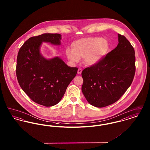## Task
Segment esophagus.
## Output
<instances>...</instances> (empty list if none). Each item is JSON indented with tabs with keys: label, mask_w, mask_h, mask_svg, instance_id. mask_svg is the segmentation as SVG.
Wrapping results in <instances>:
<instances>
[{
	"label": "esophagus",
	"mask_w": 150,
	"mask_h": 150,
	"mask_svg": "<svg viewBox=\"0 0 150 150\" xmlns=\"http://www.w3.org/2000/svg\"><path fill=\"white\" fill-rule=\"evenodd\" d=\"M82 72V69L81 68H79L78 70V74H81Z\"/></svg>",
	"instance_id": "34e87169"
}]
</instances>
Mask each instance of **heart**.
<instances>
[{"label": "heart", "mask_w": 150, "mask_h": 150, "mask_svg": "<svg viewBox=\"0 0 150 150\" xmlns=\"http://www.w3.org/2000/svg\"><path fill=\"white\" fill-rule=\"evenodd\" d=\"M72 49L67 48L66 54L73 63H77L80 58H84L87 64H96L106 54L108 48L106 40L98 37L82 38L74 42Z\"/></svg>", "instance_id": "obj_1"}]
</instances>
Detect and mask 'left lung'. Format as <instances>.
<instances>
[{"instance_id":"obj_1","label":"left lung","mask_w":150,"mask_h":150,"mask_svg":"<svg viewBox=\"0 0 150 150\" xmlns=\"http://www.w3.org/2000/svg\"><path fill=\"white\" fill-rule=\"evenodd\" d=\"M118 40L114 50L81 73L82 92L87 101L95 107H106L117 101L134 77V49L124 36L119 34Z\"/></svg>"}]
</instances>
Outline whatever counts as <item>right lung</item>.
<instances>
[{
	"label": "right lung",
	"instance_id": "add662e5",
	"mask_svg": "<svg viewBox=\"0 0 150 150\" xmlns=\"http://www.w3.org/2000/svg\"><path fill=\"white\" fill-rule=\"evenodd\" d=\"M59 34H43L29 38L17 57L16 76L22 89L38 104L56 105L77 74V67H69L58 57L47 59L40 54L42 42L60 45Z\"/></svg>",
	"mask_w": 150,
	"mask_h": 150
}]
</instances>
